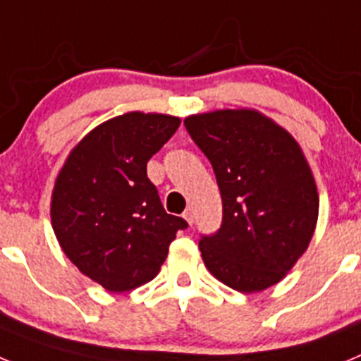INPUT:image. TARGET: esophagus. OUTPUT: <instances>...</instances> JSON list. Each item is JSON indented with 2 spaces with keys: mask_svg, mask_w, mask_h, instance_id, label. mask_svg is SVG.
<instances>
[{
  "mask_svg": "<svg viewBox=\"0 0 361 361\" xmlns=\"http://www.w3.org/2000/svg\"><path fill=\"white\" fill-rule=\"evenodd\" d=\"M183 216H184V220H186L188 224H193V209L191 208H186V212L183 213Z\"/></svg>",
  "mask_w": 361,
  "mask_h": 361,
  "instance_id": "obj_1",
  "label": "esophagus"
}]
</instances>
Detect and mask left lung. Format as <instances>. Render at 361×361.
<instances>
[{
    "label": "left lung",
    "instance_id": "8db88e82",
    "mask_svg": "<svg viewBox=\"0 0 361 361\" xmlns=\"http://www.w3.org/2000/svg\"><path fill=\"white\" fill-rule=\"evenodd\" d=\"M184 124L212 162L222 195V226L199 242L204 264L235 291L275 286L317 229L320 199L304 152L253 108L195 114Z\"/></svg>",
    "mask_w": 361,
    "mask_h": 361
}]
</instances>
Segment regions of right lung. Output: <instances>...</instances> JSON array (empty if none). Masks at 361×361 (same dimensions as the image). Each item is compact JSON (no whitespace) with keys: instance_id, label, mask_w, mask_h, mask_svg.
I'll list each match as a JSON object with an SVG mask.
<instances>
[{"instance_id":"obj_1","label":"right lung","mask_w":361,"mask_h":361,"mask_svg":"<svg viewBox=\"0 0 361 361\" xmlns=\"http://www.w3.org/2000/svg\"><path fill=\"white\" fill-rule=\"evenodd\" d=\"M180 117L128 111L86 133L54 183L50 219L63 253L110 293L157 276L178 229L146 164L177 132Z\"/></svg>"}]
</instances>
